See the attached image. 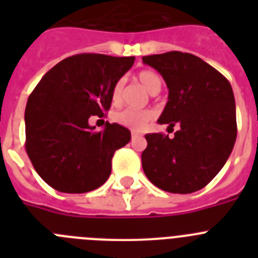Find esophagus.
Wrapping results in <instances>:
<instances>
[{"mask_svg":"<svg viewBox=\"0 0 258 258\" xmlns=\"http://www.w3.org/2000/svg\"><path fill=\"white\" fill-rule=\"evenodd\" d=\"M138 136H140V134L137 133V132H132V138H133V140H134V138H137Z\"/></svg>","mask_w":258,"mask_h":258,"instance_id":"1","label":"esophagus"}]
</instances>
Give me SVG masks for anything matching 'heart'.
Wrapping results in <instances>:
<instances>
[{"instance_id":"obj_1","label":"heart","mask_w":258,"mask_h":258,"mask_svg":"<svg viewBox=\"0 0 258 258\" xmlns=\"http://www.w3.org/2000/svg\"><path fill=\"white\" fill-rule=\"evenodd\" d=\"M137 79L141 83V85L147 90V93H150L151 95H156L161 90L163 80L154 71H141L138 76H137ZM122 86H124V81L122 80L116 81L115 85H113L112 92H111V98H112L113 103H118L120 99H121ZM152 117H154V113L150 109L134 111V109L126 108L116 113L113 118H115V121L117 124L122 125V126L127 127V129H132V131H142Z\"/></svg>"}]
</instances>
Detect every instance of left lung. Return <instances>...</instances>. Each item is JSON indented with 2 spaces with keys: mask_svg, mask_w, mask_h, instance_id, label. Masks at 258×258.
<instances>
[{
  "mask_svg": "<svg viewBox=\"0 0 258 258\" xmlns=\"http://www.w3.org/2000/svg\"><path fill=\"white\" fill-rule=\"evenodd\" d=\"M165 80L169 94L159 124H175L173 138L146 134L143 172L164 191L191 194L217 175L236 140L235 98L227 79L188 52L169 51L142 58Z\"/></svg>",
  "mask_w": 258,
  "mask_h": 258,
  "instance_id": "8db88e82",
  "label": "left lung"
}]
</instances>
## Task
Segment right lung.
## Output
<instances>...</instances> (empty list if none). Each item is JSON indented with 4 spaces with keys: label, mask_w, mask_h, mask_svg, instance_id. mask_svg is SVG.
<instances>
[{
    "label": "right lung",
    "mask_w": 258,
    "mask_h": 258,
    "mask_svg": "<svg viewBox=\"0 0 258 258\" xmlns=\"http://www.w3.org/2000/svg\"><path fill=\"white\" fill-rule=\"evenodd\" d=\"M134 59L70 56L46 72L29 95L24 113L26 150L36 172L52 188L83 194L108 179L113 154L131 141V132L116 122L94 132L89 117L108 111L113 85Z\"/></svg>",
    "instance_id": "right-lung-1"
}]
</instances>
